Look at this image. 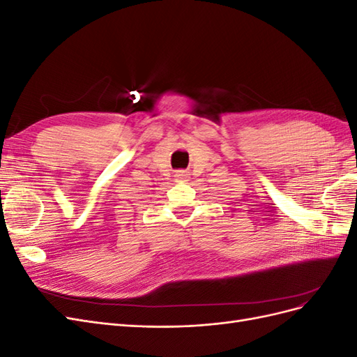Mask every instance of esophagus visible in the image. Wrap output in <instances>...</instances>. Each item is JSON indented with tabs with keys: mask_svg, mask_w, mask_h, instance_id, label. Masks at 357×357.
Listing matches in <instances>:
<instances>
[{
	"mask_svg": "<svg viewBox=\"0 0 357 357\" xmlns=\"http://www.w3.org/2000/svg\"><path fill=\"white\" fill-rule=\"evenodd\" d=\"M176 177H177V180H180V181H188V174H186L185 171H177Z\"/></svg>",
	"mask_w": 357,
	"mask_h": 357,
	"instance_id": "obj_1",
	"label": "esophagus"
}]
</instances>
